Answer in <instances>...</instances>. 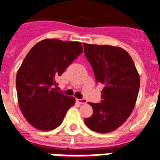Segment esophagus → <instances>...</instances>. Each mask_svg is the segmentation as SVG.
I'll return each mask as SVG.
<instances>
[{
  "label": "esophagus",
  "mask_w": 160,
  "mask_h": 160,
  "mask_svg": "<svg viewBox=\"0 0 160 160\" xmlns=\"http://www.w3.org/2000/svg\"><path fill=\"white\" fill-rule=\"evenodd\" d=\"M76 101H77V103H79L80 105H84V104H86V102H87L85 99H77Z\"/></svg>",
  "instance_id": "1"
}]
</instances>
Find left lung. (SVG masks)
<instances>
[{"instance_id":"1","label":"left lung","mask_w":160,"mask_h":160,"mask_svg":"<svg viewBox=\"0 0 160 160\" xmlns=\"http://www.w3.org/2000/svg\"><path fill=\"white\" fill-rule=\"evenodd\" d=\"M84 48L95 80L104 85L101 103H89L93 114L85 123L98 133L114 131L134 109L140 85L139 73L129 53L120 47L84 43Z\"/></svg>"}]
</instances>
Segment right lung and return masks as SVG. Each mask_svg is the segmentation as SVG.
<instances>
[{
    "label": "right lung",
    "mask_w": 160,
    "mask_h": 160,
    "mask_svg": "<svg viewBox=\"0 0 160 160\" xmlns=\"http://www.w3.org/2000/svg\"><path fill=\"white\" fill-rule=\"evenodd\" d=\"M83 52L78 41L46 39L31 48L16 74L18 103L28 123L52 130L62 123L75 99L56 90V78Z\"/></svg>",
    "instance_id": "add662e5"
}]
</instances>
